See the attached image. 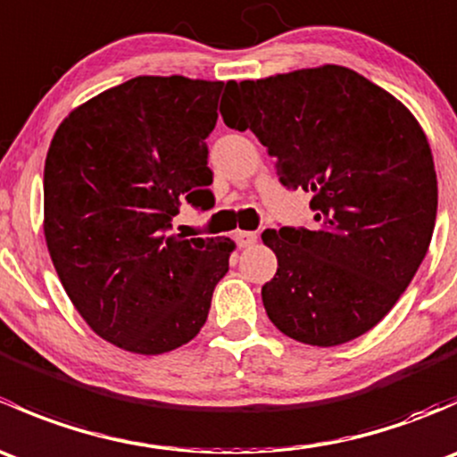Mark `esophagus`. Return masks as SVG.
Wrapping results in <instances>:
<instances>
[{"mask_svg": "<svg viewBox=\"0 0 457 457\" xmlns=\"http://www.w3.org/2000/svg\"><path fill=\"white\" fill-rule=\"evenodd\" d=\"M234 238H237L238 247H250L258 241V234L256 232H241V229H238V232L234 234Z\"/></svg>", "mask_w": 457, "mask_h": 457, "instance_id": "obj_1", "label": "esophagus"}]
</instances>
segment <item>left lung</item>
Here are the masks:
<instances>
[{
    "mask_svg": "<svg viewBox=\"0 0 457 457\" xmlns=\"http://www.w3.org/2000/svg\"><path fill=\"white\" fill-rule=\"evenodd\" d=\"M220 117L254 132L283 186L314 195V229L262 232L278 258L261 292L270 320L312 347L367 334L409 287L436 225V168L418 119L336 63L228 81Z\"/></svg>",
    "mask_w": 457,
    "mask_h": 457,
    "instance_id": "8db88e82",
    "label": "left lung"
}]
</instances>
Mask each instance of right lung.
Segmentation results:
<instances>
[{
    "label": "right lung",
    "instance_id": "right-lung-1",
    "mask_svg": "<svg viewBox=\"0 0 457 457\" xmlns=\"http://www.w3.org/2000/svg\"><path fill=\"white\" fill-rule=\"evenodd\" d=\"M223 81L135 77L77 105L44 168V237L96 336L159 356L190 343L237 243L170 234L183 201L210 205L205 137Z\"/></svg>",
    "mask_w": 457,
    "mask_h": 457
}]
</instances>
